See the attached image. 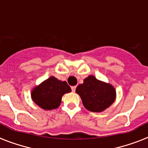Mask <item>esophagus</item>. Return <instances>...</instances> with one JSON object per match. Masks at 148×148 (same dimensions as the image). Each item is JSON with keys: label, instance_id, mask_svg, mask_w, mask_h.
I'll return each mask as SVG.
<instances>
[{"label": "esophagus", "instance_id": "1", "mask_svg": "<svg viewBox=\"0 0 148 148\" xmlns=\"http://www.w3.org/2000/svg\"><path fill=\"white\" fill-rule=\"evenodd\" d=\"M71 89L73 92H75V89H76V86H73V87H71Z\"/></svg>", "mask_w": 148, "mask_h": 148}]
</instances>
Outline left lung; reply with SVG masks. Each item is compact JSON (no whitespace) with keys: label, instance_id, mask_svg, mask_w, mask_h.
I'll use <instances>...</instances> for the list:
<instances>
[{"label":"left lung","instance_id":"8db88e82","mask_svg":"<svg viewBox=\"0 0 148 148\" xmlns=\"http://www.w3.org/2000/svg\"><path fill=\"white\" fill-rule=\"evenodd\" d=\"M80 95L83 105L92 112H102L114 102L116 92L110 84L98 80L93 75H89L75 90Z\"/></svg>","mask_w":148,"mask_h":148}]
</instances>
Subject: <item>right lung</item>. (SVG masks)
<instances>
[{"label": "right lung", "instance_id": "right-lung-1", "mask_svg": "<svg viewBox=\"0 0 148 148\" xmlns=\"http://www.w3.org/2000/svg\"><path fill=\"white\" fill-rule=\"evenodd\" d=\"M71 92V88L66 82H61L54 76L49 77L31 92L35 104L46 110L56 109L61 102V98L65 93Z\"/></svg>", "mask_w": 148, "mask_h": 148}]
</instances>
